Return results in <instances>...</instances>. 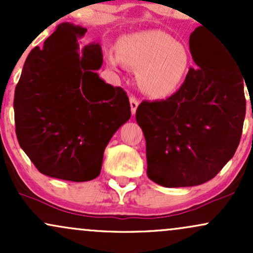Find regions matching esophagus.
<instances>
[{
  "label": "esophagus",
  "instance_id": "esophagus-1",
  "mask_svg": "<svg viewBox=\"0 0 253 253\" xmlns=\"http://www.w3.org/2000/svg\"><path fill=\"white\" fill-rule=\"evenodd\" d=\"M129 104H130V112H132V114L134 115L135 112H136V108H138V106H139V101L136 100L134 96H130L129 97Z\"/></svg>",
  "mask_w": 253,
  "mask_h": 253
}]
</instances>
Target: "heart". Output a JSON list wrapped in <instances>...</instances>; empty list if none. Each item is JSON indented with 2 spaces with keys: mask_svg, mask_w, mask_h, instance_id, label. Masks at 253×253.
Returning <instances> with one entry per match:
<instances>
[{
  "mask_svg": "<svg viewBox=\"0 0 253 253\" xmlns=\"http://www.w3.org/2000/svg\"><path fill=\"white\" fill-rule=\"evenodd\" d=\"M120 52V57L109 54L110 65L118 68L124 62L136 70L139 86L152 97H168L176 92L190 69L188 48L163 31L132 34L121 43Z\"/></svg>",
  "mask_w": 253,
  "mask_h": 253,
  "instance_id": "b5f03b06",
  "label": "heart"
}]
</instances>
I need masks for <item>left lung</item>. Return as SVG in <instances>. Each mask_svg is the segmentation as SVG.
<instances>
[{
	"label": "left lung",
	"mask_w": 253,
	"mask_h": 253,
	"mask_svg": "<svg viewBox=\"0 0 253 253\" xmlns=\"http://www.w3.org/2000/svg\"><path fill=\"white\" fill-rule=\"evenodd\" d=\"M203 38L191 33L199 68L189 69L181 88L167 100L143 101L135 113L146 140L147 176L163 187L210 181L234 156L242 136L245 80L227 48L203 45Z\"/></svg>",
	"instance_id": "left-lung-1"
}]
</instances>
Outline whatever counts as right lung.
Instances as JSON below:
<instances>
[{
    "label": "right lung",
    "instance_id": "right-lung-1",
    "mask_svg": "<svg viewBox=\"0 0 253 253\" xmlns=\"http://www.w3.org/2000/svg\"><path fill=\"white\" fill-rule=\"evenodd\" d=\"M86 28L69 22L26 59L14 95L20 146L40 172L85 182L101 172L103 152L130 118L129 100L120 86L101 80L100 43L80 50Z\"/></svg>",
    "mask_w": 253,
    "mask_h": 253
}]
</instances>
